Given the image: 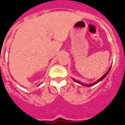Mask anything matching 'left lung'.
I'll use <instances>...</instances> for the list:
<instances>
[{
    "label": "left lung",
    "mask_w": 125,
    "mask_h": 125,
    "mask_svg": "<svg viewBox=\"0 0 125 125\" xmlns=\"http://www.w3.org/2000/svg\"><path fill=\"white\" fill-rule=\"evenodd\" d=\"M110 69H111V67H110V69H109V70L108 71V72L106 73L104 75V76H103L102 77H101V78H100V79H98V81H96L95 83H93V84H84V83H81V82H79V81H76V80H75V79H73V80L75 82H76V83H79V84H81V85H83V86H88V87H90V86H93V85H94V84H97L98 83H99L100 82V81H101V80H103V79H104V78H105L106 76H107V75H108V74L109 73V72H110Z\"/></svg>",
    "instance_id": "1"
}]
</instances>
